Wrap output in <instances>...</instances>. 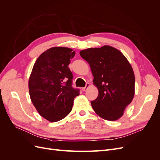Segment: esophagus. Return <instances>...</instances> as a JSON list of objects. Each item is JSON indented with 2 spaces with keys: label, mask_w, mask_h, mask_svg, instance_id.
Returning a JSON list of instances; mask_svg holds the SVG:
<instances>
[{
  "label": "esophagus",
  "mask_w": 160,
  "mask_h": 160,
  "mask_svg": "<svg viewBox=\"0 0 160 160\" xmlns=\"http://www.w3.org/2000/svg\"><path fill=\"white\" fill-rule=\"evenodd\" d=\"M89 86H90L89 83H87V84H86V86L85 87V88H82V90H83V91H85L87 89H88V88H89Z\"/></svg>",
  "instance_id": "1"
}]
</instances>
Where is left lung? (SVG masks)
<instances>
[{
	"label": "left lung",
	"instance_id": "obj_1",
	"mask_svg": "<svg viewBox=\"0 0 160 160\" xmlns=\"http://www.w3.org/2000/svg\"><path fill=\"white\" fill-rule=\"evenodd\" d=\"M81 57L89 62L98 88V98L91 103L100 118L115 121L123 115L135 94V75L132 67L123 53L104 45L82 50Z\"/></svg>",
	"mask_w": 160,
	"mask_h": 160
}]
</instances>
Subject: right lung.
<instances>
[{
    "instance_id": "obj_1",
    "label": "right lung",
    "mask_w": 160,
    "mask_h": 160,
    "mask_svg": "<svg viewBox=\"0 0 160 160\" xmlns=\"http://www.w3.org/2000/svg\"><path fill=\"white\" fill-rule=\"evenodd\" d=\"M75 52L67 47L50 48L38 57L28 80L33 105L51 122L65 118L71 112L79 90L72 88V75L68 65Z\"/></svg>"
}]
</instances>
